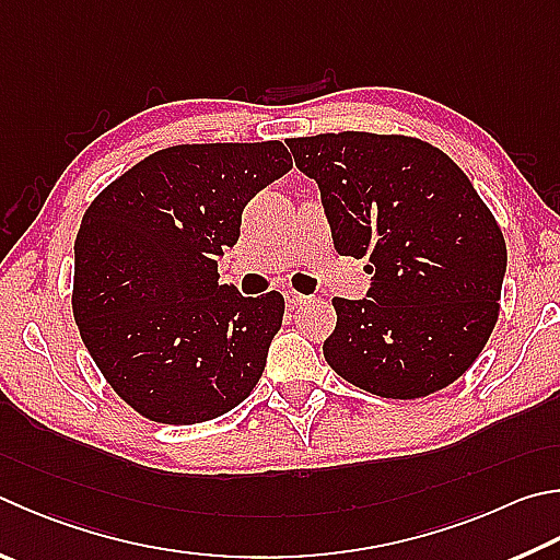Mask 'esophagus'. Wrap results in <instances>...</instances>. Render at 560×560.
I'll return each instance as SVG.
<instances>
[{"mask_svg": "<svg viewBox=\"0 0 560 560\" xmlns=\"http://www.w3.org/2000/svg\"><path fill=\"white\" fill-rule=\"evenodd\" d=\"M283 299H287L289 306H301V303L311 301V296H306V293H299V291H293V289H289L287 293H283Z\"/></svg>", "mask_w": 560, "mask_h": 560, "instance_id": "34e87169", "label": "esophagus"}]
</instances>
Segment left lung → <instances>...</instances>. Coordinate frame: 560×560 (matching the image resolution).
Instances as JSON below:
<instances>
[{
	"instance_id": "obj_1",
	"label": "left lung",
	"mask_w": 560,
	"mask_h": 560,
	"mask_svg": "<svg viewBox=\"0 0 560 560\" xmlns=\"http://www.w3.org/2000/svg\"><path fill=\"white\" fill-rule=\"evenodd\" d=\"M318 183L332 245L370 257L368 299H332L323 354L384 399H419L463 377L500 315L506 245L455 161L429 141L340 131L287 141Z\"/></svg>"
}]
</instances>
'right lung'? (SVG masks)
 Masks as SVG:
<instances>
[{
	"mask_svg": "<svg viewBox=\"0 0 560 560\" xmlns=\"http://www.w3.org/2000/svg\"><path fill=\"white\" fill-rule=\"evenodd\" d=\"M291 168L281 141L178 144L100 192L75 237L73 315L90 358L144 419L202 423L257 386L283 296L220 283L242 210Z\"/></svg>",
	"mask_w": 560,
	"mask_h": 560,
	"instance_id": "1",
	"label": "right lung"
}]
</instances>
